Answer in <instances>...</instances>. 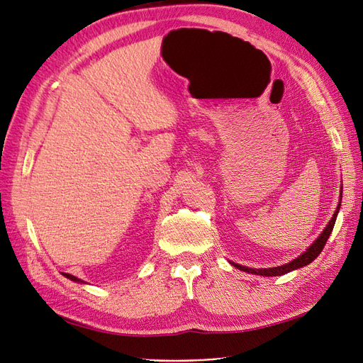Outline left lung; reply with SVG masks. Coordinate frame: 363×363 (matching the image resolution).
<instances>
[{"mask_svg":"<svg viewBox=\"0 0 363 363\" xmlns=\"http://www.w3.org/2000/svg\"><path fill=\"white\" fill-rule=\"evenodd\" d=\"M340 201H342V189H340V195H339V204L336 207V211L332 216L330 221H328V224L325 225V228L323 230V233L318 236L315 239V242L307 248L304 252H301V255L298 257H295L294 260H291L289 263H286V265H280V267H274V268H248V267H244V265H239V263H235V262H230V265H233L235 268L240 269V271H245L248 274H256V276H265V277H276V276H283V274H288L294 269H298V268H303L306 265H309V263H312L318 256H320V252L323 251L325 242L328 236L332 235V230L335 227V223H336V216L339 213V208H340Z\"/></svg>","mask_w":363,"mask_h":363,"instance_id":"1","label":"left lung"}]
</instances>
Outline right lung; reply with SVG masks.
I'll return each instance as SVG.
<instances>
[{
    "mask_svg": "<svg viewBox=\"0 0 363 363\" xmlns=\"http://www.w3.org/2000/svg\"><path fill=\"white\" fill-rule=\"evenodd\" d=\"M63 276L67 277V279H69V280H72V281H77V283H86V281H83V280H80V279H77L75 276H71V274H67V272H63Z\"/></svg>",
    "mask_w": 363,
    "mask_h": 363,
    "instance_id": "right-lung-1",
    "label": "right lung"
}]
</instances>
